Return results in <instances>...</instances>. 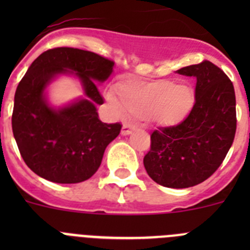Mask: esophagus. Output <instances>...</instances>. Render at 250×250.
I'll return each instance as SVG.
<instances>
[{
	"label": "esophagus",
	"mask_w": 250,
	"mask_h": 250,
	"mask_svg": "<svg viewBox=\"0 0 250 250\" xmlns=\"http://www.w3.org/2000/svg\"><path fill=\"white\" fill-rule=\"evenodd\" d=\"M134 129H135V125H132L130 123H124L123 129H121V135H129Z\"/></svg>",
	"instance_id": "esophagus-1"
}]
</instances>
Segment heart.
Here are the masks:
<instances>
[{
  "mask_svg": "<svg viewBox=\"0 0 250 250\" xmlns=\"http://www.w3.org/2000/svg\"><path fill=\"white\" fill-rule=\"evenodd\" d=\"M118 99L130 114L163 125H174L191 111L195 94L187 83H174L167 79L150 83L124 81L118 86ZM110 101L118 105L114 96H110Z\"/></svg>",
  "mask_w": 250,
  "mask_h": 250,
  "instance_id": "1",
  "label": "heart"
}]
</instances>
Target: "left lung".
<instances>
[{
	"mask_svg": "<svg viewBox=\"0 0 250 250\" xmlns=\"http://www.w3.org/2000/svg\"><path fill=\"white\" fill-rule=\"evenodd\" d=\"M176 72L196 79L195 103L182 123L152 131L144 167L158 184L183 189L220 167L235 136L237 111L233 83L213 62L204 60Z\"/></svg>",
	"mask_w": 250,
	"mask_h": 250,
	"instance_id": "1",
	"label": "left lung"
}]
</instances>
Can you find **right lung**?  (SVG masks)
I'll return each mask as SVG.
<instances>
[{
    "label": "right lung",
    "mask_w": 250,
    "mask_h": 250,
    "mask_svg": "<svg viewBox=\"0 0 250 250\" xmlns=\"http://www.w3.org/2000/svg\"><path fill=\"white\" fill-rule=\"evenodd\" d=\"M114 63L72 47L51 48L31 63L15 94L12 131L22 159L35 174L59 184H75L98 171L106 146L121 130L119 123H101L96 111V105L104 104L96 81H105ZM68 72L81 79L86 98L52 109L44 100L45 86Z\"/></svg>",
    "instance_id": "right-lung-1"
}]
</instances>
